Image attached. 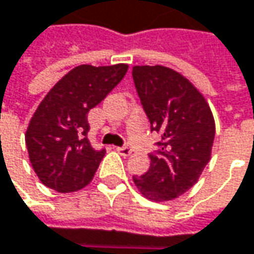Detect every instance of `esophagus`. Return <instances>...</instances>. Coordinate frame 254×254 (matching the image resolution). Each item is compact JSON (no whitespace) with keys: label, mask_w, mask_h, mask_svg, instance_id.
Segmentation results:
<instances>
[{"label":"esophagus","mask_w":254,"mask_h":254,"mask_svg":"<svg viewBox=\"0 0 254 254\" xmlns=\"http://www.w3.org/2000/svg\"><path fill=\"white\" fill-rule=\"evenodd\" d=\"M118 152L121 154V155H124V157H129L130 154H132V148H129V147H119V148H116Z\"/></svg>","instance_id":"34e87169"}]
</instances>
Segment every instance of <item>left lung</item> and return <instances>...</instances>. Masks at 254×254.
I'll return each mask as SVG.
<instances>
[{
  "mask_svg": "<svg viewBox=\"0 0 254 254\" xmlns=\"http://www.w3.org/2000/svg\"><path fill=\"white\" fill-rule=\"evenodd\" d=\"M132 77L151 130L161 135L148 172L133 176V183L150 200H172L195 185L211 160L215 121L202 93L172 68L136 65Z\"/></svg>",
  "mask_w": 254,
  "mask_h": 254,
  "instance_id": "1",
  "label": "left lung"
}]
</instances>
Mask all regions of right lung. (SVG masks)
Masks as SVG:
<instances>
[{
    "mask_svg": "<svg viewBox=\"0 0 254 254\" xmlns=\"http://www.w3.org/2000/svg\"><path fill=\"white\" fill-rule=\"evenodd\" d=\"M127 71V64L75 66L37 106L26 130V145L32 167L45 186L71 193L93 180L106 151L91 147L87 115Z\"/></svg>",
    "mask_w": 254,
    "mask_h": 254,
    "instance_id": "1",
    "label": "right lung"
}]
</instances>
